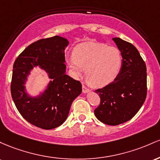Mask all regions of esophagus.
<instances>
[{
    "instance_id": "1",
    "label": "esophagus",
    "mask_w": 160,
    "mask_h": 160,
    "mask_svg": "<svg viewBox=\"0 0 160 160\" xmlns=\"http://www.w3.org/2000/svg\"><path fill=\"white\" fill-rule=\"evenodd\" d=\"M82 92L83 93H88L90 92V89L88 88H86L85 85H82Z\"/></svg>"
}]
</instances>
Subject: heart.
<instances>
[{
    "mask_svg": "<svg viewBox=\"0 0 160 160\" xmlns=\"http://www.w3.org/2000/svg\"><path fill=\"white\" fill-rule=\"evenodd\" d=\"M67 63L76 76L86 70V77L91 85L103 87L116 79L122 65V55L116 47L103 43H82L75 48L74 56Z\"/></svg>",
    "mask_w": 160,
    "mask_h": 160,
    "instance_id": "heart-1",
    "label": "heart"
}]
</instances>
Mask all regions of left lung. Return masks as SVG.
<instances>
[{
  "label": "left lung",
  "instance_id": "left-lung-1",
  "mask_svg": "<svg viewBox=\"0 0 160 160\" xmlns=\"http://www.w3.org/2000/svg\"><path fill=\"white\" fill-rule=\"evenodd\" d=\"M112 40L122 55V65L113 82L94 91L100 98L94 114L101 122L117 125L132 119L144 103L147 68L133 44L119 38Z\"/></svg>",
  "mask_w": 160,
  "mask_h": 160
}]
</instances>
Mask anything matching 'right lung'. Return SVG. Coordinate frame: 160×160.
<instances>
[{
  "label": "right lung",
  "instance_id": "right-lung-1",
  "mask_svg": "<svg viewBox=\"0 0 160 160\" xmlns=\"http://www.w3.org/2000/svg\"><path fill=\"white\" fill-rule=\"evenodd\" d=\"M66 38L53 36L28 45L13 64L10 90L12 100L21 116L32 125L46 129L55 128L67 119L72 103L82 93V84L66 75ZM39 66L52 80L45 91L31 97L25 91L27 77Z\"/></svg>",
  "mask_w": 160,
  "mask_h": 160
}]
</instances>
